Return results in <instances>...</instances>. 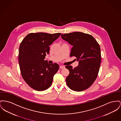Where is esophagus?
Returning a JSON list of instances; mask_svg holds the SVG:
<instances>
[{
	"mask_svg": "<svg viewBox=\"0 0 121 121\" xmlns=\"http://www.w3.org/2000/svg\"><path fill=\"white\" fill-rule=\"evenodd\" d=\"M60 69H64L65 68V67L64 66H60Z\"/></svg>",
	"mask_w": 121,
	"mask_h": 121,
	"instance_id": "obj_1",
	"label": "esophagus"
}]
</instances>
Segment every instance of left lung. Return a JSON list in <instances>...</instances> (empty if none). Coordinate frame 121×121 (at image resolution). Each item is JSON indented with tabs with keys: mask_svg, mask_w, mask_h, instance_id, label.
<instances>
[{
	"mask_svg": "<svg viewBox=\"0 0 121 121\" xmlns=\"http://www.w3.org/2000/svg\"><path fill=\"white\" fill-rule=\"evenodd\" d=\"M61 37L73 46L70 57H75L78 65L65 67L69 71L66 84L73 91H81L89 88L97 77L101 62L99 44L91 35L74 32L61 35Z\"/></svg>",
	"mask_w": 121,
	"mask_h": 121,
	"instance_id": "8db88e82",
	"label": "left lung"
}]
</instances>
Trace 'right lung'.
I'll list each match as a JSON object with an SVG mask.
<instances>
[{
	"label": "right lung",
	"mask_w": 121,
	"mask_h": 121,
	"mask_svg": "<svg viewBox=\"0 0 121 121\" xmlns=\"http://www.w3.org/2000/svg\"><path fill=\"white\" fill-rule=\"evenodd\" d=\"M60 35V33H31L21 43L18 59L22 76L28 85L36 91L48 89L59 69L58 64H49L44 59L46 54L49 53V46Z\"/></svg>",
	"instance_id": "right-lung-1"
}]
</instances>
